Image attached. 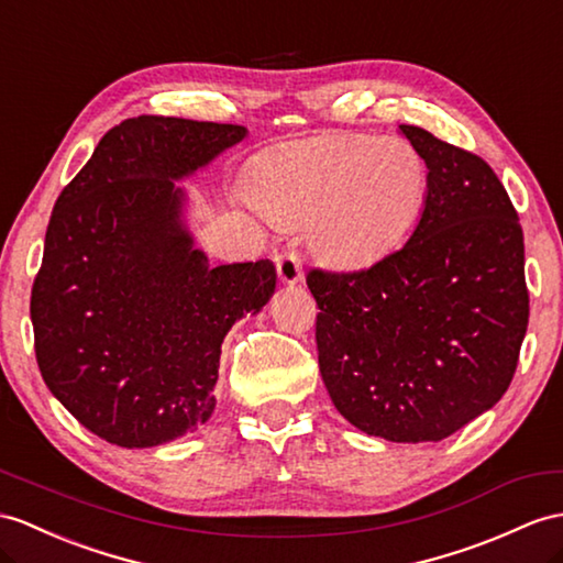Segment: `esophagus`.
I'll use <instances>...</instances> for the list:
<instances>
[{
	"label": "esophagus",
	"mask_w": 563,
	"mask_h": 563,
	"mask_svg": "<svg viewBox=\"0 0 563 563\" xmlns=\"http://www.w3.org/2000/svg\"><path fill=\"white\" fill-rule=\"evenodd\" d=\"M274 265H277L279 282L286 286H294L300 279H303V263L294 251H284L277 257H274Z\"/></svg>",
	"instance_id": "34e87169"
}]
</instances>
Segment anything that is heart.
<instances>
[{
    "instance_id": "obj_1",
    "label": "heart",
    "mask_w": 563,
    "mask_h": 563,
    "mask_svg": "<svg viewBox=\"0 0 563 563\" xmlns=\"http://www.w3.org/2000/svg\"><path fill=\"white\" fill-rule=\"evenodd\" d=\"M428 169L404 139L320 135L284 145L249 176L255 208L279 227L310 224L327 265L363 269L387 257L413 229Z\"/></svg>"
}]
</instances>
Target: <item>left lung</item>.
I'll return each instance as SVG.
<instances>
[{
  "instance_id": "left-lung-1",
  "label": "left lung",
  "mask_w": 563,
  "mask_h": 563,
  "mask_svg": "<svg viewBox=\"0 0 563 563\" xmlns=\"http://www.w3.org/2000/svg\"><path fill=\"white\" fill-rule=\"evenodd\" d=\"M428 167L404 249L373 267L308 272L329 399L387 442H440L509 389L528 329L523 229L489 164L399 126Z\"/></svg>"
}]
</instances>
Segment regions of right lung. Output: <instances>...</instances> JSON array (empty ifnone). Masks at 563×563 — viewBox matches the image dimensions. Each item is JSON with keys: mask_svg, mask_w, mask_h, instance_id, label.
I'll list each match as a JSON object with an SVG mask.
<instances>
[{"mask_svg": "<svg viewBox=\"0 0 563 563\" xmlns=\"http://www.w3.org/2000/svg\"><path fill=\"white\" fill-rule=\"evenodd\" d=\"M245 135L126 119L54 205L31 296L37 365L54 399L109 444L159 446L208 422L224 336L274 294L269 260L210 265L178 186Z\"/></svg>", "mask_w": 563, "mask_h": 563, "instance_id": "1", "label": "right lung"}]
</instances>
